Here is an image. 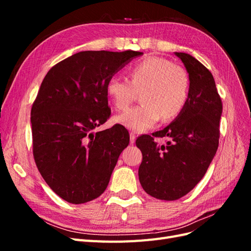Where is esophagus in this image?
I'll use <instances>...</instances> for the list:
<instances>
[{
  "label": "esophagus",
  "instance_id": "esophagus-1",
  "mask_svg": "<svg viewBox=\"0 0 251 251\" xmlns=\"http://www.w3.org/2000/svg\"><path fill=\"white\" fill-rule=\"evenodd\" d=\"M135 141H136V135L134 133H131L130 134V142H131V144L135 143Z\"/></svg>",
  "mask_w": 251,
  "mask_h": 251
}]
</instances>
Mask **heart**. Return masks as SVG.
I'll use <instances>...</instances> for the list:
<instances>
[{"instance_id":"obj_1","label":"heart","mask_w":251,"mask_h":251,"mask_svg":"<svg viewBox=\"0 0 251 251\" xmlns=\"http://www.w3.org/2000/svg\"><path fill=\"white\" fill-rule=\"evenodd\" d=\"M130 81L113 76L105 90L117 111L126 110L140 93L139 107L115 118L116 123L134 132H146L161 116L164 120L177 117L184 109L189 95V76L183 67L160 56H150L128 70Z\"/></svg>"}]
</instances>
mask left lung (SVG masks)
<instances>
[{
  "instance_id": "1",
  "label": "left lung",
  "mask_w": 251,
  "mask_h": 251,
  "mask_svg": "<svg viewBox=\"0 0 251 251\" xmlns=\"http://www.w3.org/2000/svg\"><path fill=\"white\" fill-rule=\"evenodd\" d=\"M188 73L189 95L184 109L163 130L142 135L138 170L142 188L159 200L174 201L188 194L204 177L219 146L222 101L212 74L187 53L175 52ZM154 137H168L159 146Z\"/></svg>"
}]
</instances>
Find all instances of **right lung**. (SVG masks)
Wrapping results in <instances>:
<instances>
[{
	"instance_id": "1",
	"label": "right lung",
	"mask_w": 251,
	"mask_h": 251,
	"mask_svg": "<svg viewBox=\"0 0 251 251\" xmlns=\"http://www.w3.org/2000/svg\"><path fill=\"white\" fill-rule=\"evenodd\" d=\"M142 54L81 51L45 76L31 109L33 157L44 180L65 201L86 203L107 188L130 135L121 125L93 130L111 115L108 80Z\"/></svg>"
}]
</instances>
